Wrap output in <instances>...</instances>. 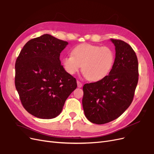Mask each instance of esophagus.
<instances>
[{
	"mask_svg": "<svg viewBox=\"0 0 154 154\" xmlns=\"http://www.w3.org/2000/svg\"><path fill=\"white\" fill-rule=\"evenodd\" d=\"M77 85H78V87L80 88L82 87V83L79 81H77Z\"/></svg>",
	"mask_w": 154,
	"mask_h": 154,
	"instance_id": "obj_1",
	"label": "esophagus"
}]
</instances>
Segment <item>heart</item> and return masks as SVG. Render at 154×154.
Here are the masks:
<instances>
[{
  "label": "heart",
  "mask_w": 154,
  "mask_h": 154,
  "mask_svg": "<svg viewBox=\"0 0 154 154\" xmlns=\"http://www.w3.org/2000/svg\"><path fill=\"white\" fill-rule=\"evenodd\" d=\"M72 56L63 57L62 63L67 72L73 75L82 70L89 81L97 82L108 75L115 61L114 53L107 46L83 44L72 50Z\"/></svg>",
  "instance_id": "b5f03b06"
}]
</instances>
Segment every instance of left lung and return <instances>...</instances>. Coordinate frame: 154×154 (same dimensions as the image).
I'll return each mask as SVG.
<instances>
[{
  "instance_id": "obj_1",
  "label": "left lung",
  "mask_w": 154,
  "mask_h": 154,
  "mask_svg": "<svg viewBox=\"0 0 154 154\" xmlns=\"http://www.w3.org/2000/svg\"><path fill=\"white\" fill-rule=\"evenodd\" d=\"M115 59L109 75L85 84L82 104L91 122L104 124L119 118L132 102L138 82V61L135 51L125 42L111 39Z\"/></svg>"
}]
</instances>
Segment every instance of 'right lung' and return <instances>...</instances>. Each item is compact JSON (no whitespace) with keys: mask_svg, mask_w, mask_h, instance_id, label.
Here are the masks:
<instances>
[{"mask_svg":"<svg viewBox=\"0 0 154 154\" xmlns=\"http://www.w3.org/2000/svg\"><path fill=\"white\" fill-rule=\"evenodd\" d=\"M67 45L44 34L29 41L16 60V88L23 108L35 117H56L77 87L76 78L65 71L60 60Z\"/></svg>","mask_w":154,"mask_h":154,"instance_id":"add662e5","label":"right lung"}]
</instances>
